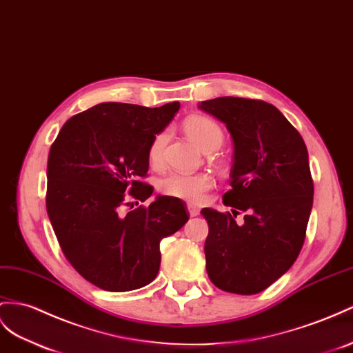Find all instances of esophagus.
Masks as SVG:
<instances>
[{
	"instance_id": "34e87169",
	"label": "esophagus",
	"mask_w": 353,
	"mask_h": 353,
	"mask_svg": "<svg viewBox=\"0 0 353 353\" xmlns=\"http://www.w3.org/2000/svg\"><path fill=\"white\" fill-rule=\"evenodd\" d=\"M188 212H189V216H191V218H194V216L200 214V209H198L196 205H192V204L188 205Z\"/></svg>"
}]
</instances>
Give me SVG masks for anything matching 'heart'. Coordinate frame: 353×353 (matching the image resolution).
Wrapping results in <instances>:
<instances>
[{
  "label": "heart",
  "instance_id": "b5f03b06",
  "mask_svg": "<svg viewBox=\"0 0 353 353\" xmlns=\"http://www.w3.org/2000/svg\"><path fill=\"white\" fill-rule=\"evenodd\" d=\"M185 131L198 148L204 152H213L223 143V131L214 121L205 116H192L185 123ZM168 141V132H158L149 144L148 157L152 165H159L164 159V149ZM213 188V180L207 174H179L173 173L161 180L162 194L179 198L192 204L201 203L207 192Z\"/></svg>",
  "mask_w": 353,
  "mask_h": 353
}]
</instances>
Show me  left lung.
<instances>
[{"label": "left lung", "mask_w": 353, "mask_h": 353, "mask_svg": "<svg viewBox=\"0 0 353 353\" xmlns=\"http://www.w3.org/2000/svg\"><path fill=\"white\" fill-rule=\"evenodd\" d=\"M227 125L234 143L231 213L203 209L209 223L205 268L222 291H264L292 267L305 239L313 180L304 140L274 105L259 99L219 97L198 104Z\"/></svg>", "instance_id": "obj_1"}]
</instances>
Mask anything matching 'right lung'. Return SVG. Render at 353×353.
<instances>
[{"instance_id":"right-lung-1","label":"right lung","mask_w":353,"mask_h":353,"mask_svg":"<svg viewBox=\"0 0 353 353\" xmlns=\"http://www.w3.org/2000/svg\"><path fill=\"white\" fill-rule=\"evenodd\" d=\"M162 107L101 103L62 126L48 159L46 209L59 246L88 282L110 292L149 285L161 265L159 243L189 219L182 200L158 195L148 207L122 213L153 188L149 144L179 112Z\"/></svg>"}]
</instances>
